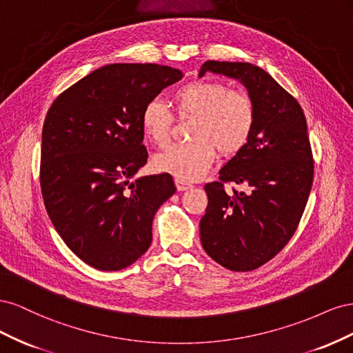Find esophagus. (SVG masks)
Listing matches in <instances>:
<instances>
[{
  "mask_svg": "<svg viewBox=\"0 0 353 353\" xmlns=\"http://www.w3.org/2000/svg\"><path fill=\"white\" fill-rule=\"evenodd\" d=\"M175 185L178 188V191H185V190H190L191 187H193L191 184L184 183V181H179V179H175Z\"/></svg>",
  "mask_w": 353,
  "mask_h": 353,
  "instance_id": "obj_1",
  "label": "esophagus"
}]
</instances>
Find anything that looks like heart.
Instances as JSON below:
<instances>
[{
	"label": "heart",
	"instance_id": "heart-1",
	"mask_svg": "<svg viewBox=\"0 0 353 353\" xmlns=\"http://www.w3.org/2000/svg\"><path fill=\"white\" fill-rule=\"evenodd\" d=\"M174 104L181 117H194L193 143L176 145L156 156L154 168L184 183L205 175L216 157L239 153L250 140L256 109L250 95L232 91L219 81H194L174 92ZM141 128L153 144L166 147L172 137L174 113L159 99L148 101L141 112Z\"/></svg>",
	"mask_w": 353,
	"mask_h": 353
}]
</instances>
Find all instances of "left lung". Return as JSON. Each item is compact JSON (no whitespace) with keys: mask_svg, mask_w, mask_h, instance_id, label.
I'll use <instances>...</instances> for the list:
<instances>
[{"mask_svg":"<svg viewBox=\"0 0 353 353\" xmlns=\"http://www.w3.org/2000/svg\"><path fill=\"white\" fill-rule=\"evenodd\" d=\"M206 72L240 81L254 103L250 140L205 185L206 213L200 221L203 249L223 268H259L279 253L302 218L314 179V160L301 104L268 72L240 61L203 63ZM223 182L248 188L230 196Z\"/></svg>","mask_w":353,"mask_h":353,"instance_id":"left-lung-1","label":"left lung"}]
</instances>
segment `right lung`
Listing matches in <instances>:
<instances>
[{"instance_id": "add662e5", "label": "right lung", "mask_w": 353, "mask_h": 353, "mask_svg": "<svg viewBox=\"0 0 353 353\" xmlns=\"http://www.w3.org/2000/svg\"><path fill=\"white\" fill-rule=\"evenodd\" d=\"M183 72L105 65L52 103L41 148V190L68 248L100 271L126 268L152 244L154 213L176 188L169 174L131 178L147 163L141 112Z\"/></svg>"}]
</instances>
